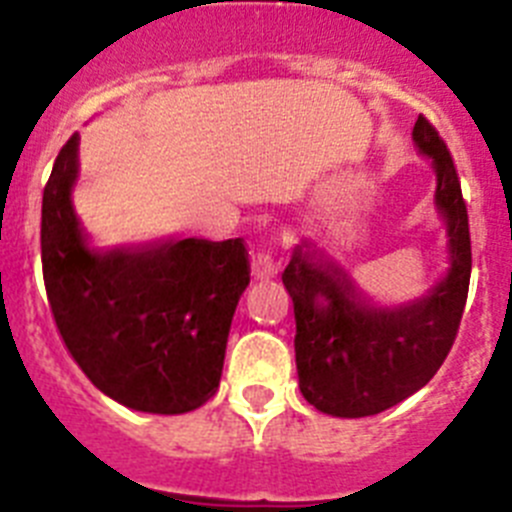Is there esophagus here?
<instances>
[{
	"label": "esophagus",
	"mask_w": 512,
	"mask_h": 512,
	"mask_svg": "<svg viewBox=\"0 0 512 512\" xmlns=\"http://www.w3.org/2000/svg\"><path fill=\"white\" fill-rule=\"evenodd\" d=\"M251 269H253V277L256 279H271V277H277L279 261L274 259L269 251H259V253H253Z\"/></svg>",
	"instance_id": "34e87169"
}]
</instances>
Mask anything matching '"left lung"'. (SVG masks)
I'll return each mask as SVG.
<instances>
[{
    "mask_svg": "<svg viewBox=\"0 0 512 512\" xmlns=\"http://www.w3.org/2000/svg\"><path fill=\"white\" fill-rule=\"evenodd\" d=\"M413 140L436 169V207L446 223L449 269L423 297L379 307L346 271L295 246L282 274L295 305L300 392L320 413L366 418L431 382L459 333L472 277L467 202L454 158L423 115Z\"/></svg>",
    "mask_w": 512,
    "mask_h": 512,
    "instance_id": "obj_1",
    "label": "left lung"
}]
</instances>
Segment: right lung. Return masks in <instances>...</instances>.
Segmentation results:
<instances>
[{"label":"right lung","instance_id":"right-lung-1","mask_svg":"<svg viewBox=\"0 0 512 512\" xmlns=\"http://www.w3.org/2000/svg\"><path fill=\"white\" fill-rule=\"evenodd\" d=\"M79 133L43 189L40 253L53 320L89 382L125 408L179 415L220 387L251 264L241 238L92 248L74 212Z\"/></svg>","mask_w":512,"mask_h":512}]
</instances>
